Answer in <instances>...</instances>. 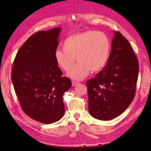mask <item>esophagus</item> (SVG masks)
<instances>
[{
	"label": "esophagus",
	"instance_id": "1",
	"mask_svg": "<svg viewBox=\"0 0 151 151\" xmlns=\"http://www.w3.org/2000/svg\"><path fill=\"white\" fill-rule=\"evenodd\" d=\"M72 86H76L77 84L79 83V82H77V81H73L72 82Z\"/></svg>",
	"mask_w": 151,
	"mask_h": 151
}]
</instances>
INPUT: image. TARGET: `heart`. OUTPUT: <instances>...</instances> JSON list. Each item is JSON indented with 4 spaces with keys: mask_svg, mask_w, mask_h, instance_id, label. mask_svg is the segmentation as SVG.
I'll return each instance as SVG.
<instances>
[{
    "mask_svg": "<svg viewBox=\"0 0 151 151\" xmlns=\"http://www.w3.org/2000/svg\"><path fill=\"white\" fill-rule=\"evenodd\" d=\"M62 48L57 50L55 53L57 65L68 72L76 58L78 63L69 76L79 80L84 78L90 71L94 73L103 69L110 54L111 43L106 34L89 30L69 36L63 42Z\"/></svg>",
    "mask_w": 151,
    "mask_h": 151,
    "instance_id": "b5f03b06",
    "label": "heart"
}]
</instances>
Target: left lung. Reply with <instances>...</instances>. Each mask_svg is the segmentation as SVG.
Returning a JSON list of instances; mask_svg holds the SVG:
<instances>
[{"mask_svg":"<svg viewBox=\"0 0 151 151\" xmlns=\"http://www.w3.org/2000/svg\"><path fill=\"white\" fill-rule=\"evenodd\" d=\"M106 65L87 81L91 115L100 120L119 116L133 101L138 79L139 61L130 43L114 31Z\"/></svg>","mask_w":151,"mask_h":151,"instance_id":"obj_1","label":"left lung"}]
</instances>
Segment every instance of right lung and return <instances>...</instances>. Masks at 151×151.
<instances>
[{
    "instance_id": "obj_1",
    "label": "right lung",
    "mask_w": 151,
    "mask_h": 151,
    "mask_svg": "<svg viewBox=\"0 0 151 151\" xmlns=\"http://www.w3.org/2000/svg\"><path fill=\"white\" fill-rule=\"evenodd\" d=\"M60 31L56 28L31 35L17 52L12 68V82L22 109L46 124L63 117V95L72 86L55 57Z\"/></svg>"
}]
</instances>
